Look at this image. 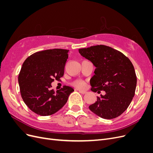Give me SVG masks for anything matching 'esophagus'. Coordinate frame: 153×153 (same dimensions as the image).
Listing matches in <instances>:
<instances>
[{
    "mask_svg": "<svg viewBox=\"0 0 153 153\" xmlns=\"http://www.w3.org/2000/svg\"><path fill=\"white\" fill-rule=\"evenodd\" d=\"M79 92H80L81 94H86V92H85V91H79Z\"/></svg>",
    "mask_w": 153,
    "mask_h": 153,
    "instance_id": "esophagus-1",
    "label": "esophagus"
}]
</instances>
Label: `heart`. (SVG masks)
Returning <instances> with one entry per match:
<instances>
[{
	"instance_id": "obj_1",
	"label": "heart",
	"mask_w": 153,
	"mask_h": 153,
	"mask_svg": "<svg viewBox=\"0 0 153 153\" xmlns=\"http://www.w3.org/2000/svg\"><path fill=\"white\" fill-rule=\"evenodd\" d=\"M75 85L78 88V89H84L87 87L86 83L84 81H82V80H78L75 82Z\"/></svg>"
}]
</instances>
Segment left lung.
<instances>
[{"label":"left lung","instance_id":"obj_1","mask_svg":"<svg viewBox=\"0 0 153 153\" xmlns=\"http://www.w3.org/2000/svg\"><path fill=\"white\" fill-rule=\"evenodd\" d=\"M96 67L91 78V90L105 91L89 108L99 117L111 119L121 115L135 96L137 76L131 61L119 51L108 46L96 45L78 50Z\"/></svg>","mask_w":153,"mask_h":153}]
</instances>
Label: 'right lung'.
I'll return each mask as SVG.
<instances>
[{
  "label": "right lung",
  "mask_w": 153,
  "mask_h": 153,
  "mask_svg": "<svg viewBox=\"0 0 153 153\" xmlns=\"http://www.w3.org/2000/svg\"><path fill=\"white\" fill-rule=\"evenodd\" d=\"M69 50L55 48L38 52L27 57L18 75L21 96L34 113H56L65 105L73 88L64 85L55 92L52 82L63 76Z\"/></svg>",
  "instance_id": "right-lung-1"
}]
</instances>
